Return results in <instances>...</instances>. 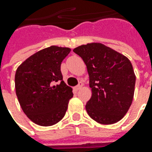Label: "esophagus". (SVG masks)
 I'll list each match as a JSON object with an SVG mask.
<instances>
[{"label":"esophagus","mask_w":152,"mask_h":152,"mask_svg":"<svg viewBox=\"0 0 152 152\" xmlns=\"http://www.w3.org/2000/svg\"><path fill=\"white\" fill-rule=\"evenodd\" d=\"M81 87H82V83H79V85H77V86H75V87H74V91H78L79 90L81 89Z\"/></svg>","instance_id":"esophagus-1"}]
</instances>
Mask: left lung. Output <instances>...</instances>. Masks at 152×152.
Listing matches in <instances>:
<instances>
[{
	"label": "left lung",
	"mask_w": 152,
	"mask_h": 152,
	"mask_svg": "<svg viewBox=\"0 0 152 152\" xmlns=\"http://www.w3.org/2000/svg\"><path fill=\"white\" fill-rule=\"evenodd\" d=\"M73 51L83 59L90 76L91 98L85 108L92 119L113 124L131 106L135 74L125 56L101 43L82 45Z\"/></svg>",
	"instance_id": "1"
}]
</instances>
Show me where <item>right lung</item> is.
<instances>
[{
    "label": "right lung",
    "mask_w": 152,
    "mask_h": 152,
    "mask_svg": "<svg viewBox=\"0 0 152 152\" xmlns=\"http://www.w3.org/2000/svg\"><path fill=\"white\" fill-rule=\"evenodd\" d=\"M70 48L52 45L34 53L18 67L16 95L26 116L40 126H51L65 116L73 90L62 80L61 64Z\"/></svg>",
    "instance_id": "right-lung-1"
}]
</instances>
